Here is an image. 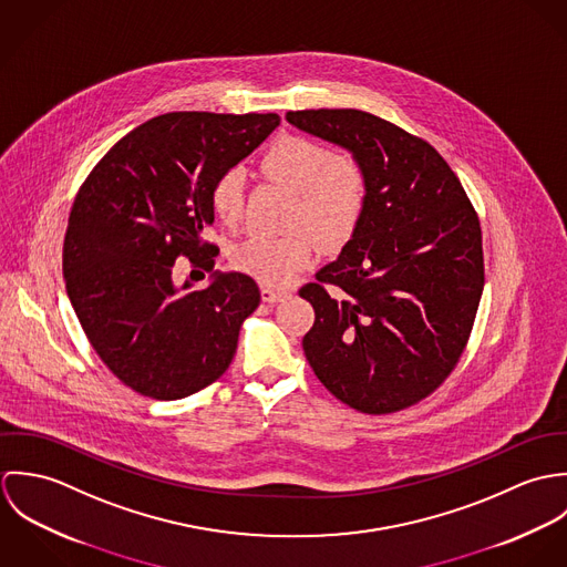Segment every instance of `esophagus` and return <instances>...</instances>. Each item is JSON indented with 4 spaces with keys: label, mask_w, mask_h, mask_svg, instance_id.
<instances>
[{
    "label": "esophagus",
    "mask_w": 567,
    "mask_h": 567,
    "mask_svg": "<svg viewBox=\"0 0 567 567\" xmlns=\"http://www.w3.org/2000/svg\"><path fill=\"white\" fill-rule=\"evenodd\" d=\"M288 297V290H281V288H270V286H264L261 288V301L266 303H279Z\"/></svg>",
    "instance_id": "obj_1"
}]
</instances>
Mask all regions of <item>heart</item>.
<instances>
[{
  "label": "heart",
  "instance_id": "b5f03b06",
  "mask_svg": "<svg viewBox=\"0 0 567 567\" xmlns=\"http://www.w3.org/2000/svg\"><path fill=\"white\" fill-rule=\"evenodd\" d=\"M261 172L295 196L288 223L295 234L252 236L234 248L231 264L266 286H286L315 264L318 239L327 248H340L353 238L369 203V174L355 155L331 153L301 135L275 140L261 157ZM243 207V174L229 169L212 187V209L220 223L234 227Z\"/></svg>",
  "mask_w": 567,
  "mask_h": 567
}]
</instances>
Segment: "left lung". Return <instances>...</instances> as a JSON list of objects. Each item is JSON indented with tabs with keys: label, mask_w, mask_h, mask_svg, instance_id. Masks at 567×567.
I'll use <instances>...</instances> for the list:
<instances>
[{
	"label": "left lung",
	"mask_w": 567,
	"mask_h": 567,
	"mask_svg": "<svg viewBox=\"0 0 567 567\" xmlns=\"http://www.w3.org/2000/svg\"><path fill=\"white\" fill-rule=\"evenodd\" d=\"M286 120L351 151L369 174L358 231L299 290L315 308L306 358L358 412L419 404L456 369L474 329L485 286L478 214L425 140L378 115L310 109Z\"/></svg>",
	"instance_id": "8db88e82"
}]
</instances>
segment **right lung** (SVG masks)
I'll use <instances>...</instances> for the list:
<instances>
[{"label": "right lung", "instance_id": "obj_1", "mask_svg": "<svg viewBox=\"0 0 567 567\" xmlns=\"http://www.w3.org/2000/svg\"><path fill=\"white\" fill-rule=\"evenodd\" d=\"M279 122L277 113H165L84 178L63 244L65 288L91 347L135 393L183 400L229 369L261 299L255 279L225 272L192 290L174 281V261L214 270L218 246L203 238L212 187Z\"/></svg>", "mask_w": 567, "mask_h": 567}]
</instances>
